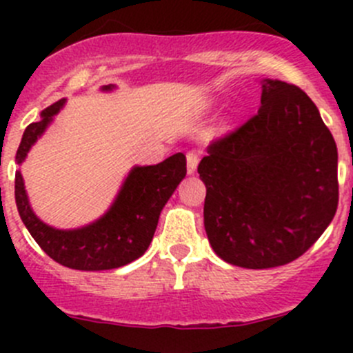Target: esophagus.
<instances>
[{
	"mask_svg": "<svg viewBox=\"0 0 353 353\" xmlns=\"http://www.w3.org/2000/svg\"><path fill=\"white\" fill-rule=\"evenodd\" d=\"M186 162H188V174H194V170H196L198 162H199V152L198 150L188 152Z\"/></svg>",
	"mask_w": 353,
	"mask_h": 353,
	"instance_id": "esophagus-1",
	"label": "esophagus"
}]
</instances>
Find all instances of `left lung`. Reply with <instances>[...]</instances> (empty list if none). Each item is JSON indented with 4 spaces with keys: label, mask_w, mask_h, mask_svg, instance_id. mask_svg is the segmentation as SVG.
I'll return each instance as SVG.
<instances>
[{
    "label": "left lung",
    "mask_w": 353,
    "mask_h": 353,
    "mask_svg": "<svg viewBox=\"0 0 353 353\" xmlns=\"http://www.w3.org/2000/svg\"><path fill=\"white\" fill-rule=\"evenodd\" d=\"M205 230L230 265H287L321 237L338 206V152L297 85L265 80L261 105L212 141L198 165Z\"/></svg>",
    "instance_id": "1"
}]
</instances>
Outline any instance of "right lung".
<instances>
[{"instance_id":"right-lung-1","label":"right lung","mask_w":353,"mask_h":353,"mask_svg":"<svg viewBox=\"0 0 353 353\" xmlns=\"http://www.w3.org/2000/svg\"><path fill=\"white\" fill-rule=\"evenodd\" d=\"M104 88L109 90L110 85ZM63 104L65 99L46 108L42 121L25 128L17 150V163L23 162L27 152ZM184 176V154L169 157L157 165L134 167L112 208L95 223L77 230L52 229L35 216L19 170L15 172V201L25 227L49 258L73 270H112L134 261L147 251L154 239L160 212Z\"/></svg>"}]
</instances>
